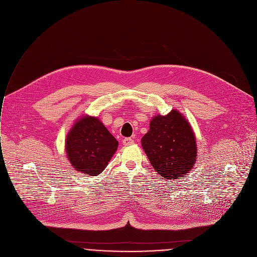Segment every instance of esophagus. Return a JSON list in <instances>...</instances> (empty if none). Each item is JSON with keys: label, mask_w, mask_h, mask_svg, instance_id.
I'll use <instances>...</instances> for the list:
<instances>
[{"label": "esophagus", "mask_w": 257, "mask_h": 257, "mask_svg": "<svg viewBox=\"0 0 257 257\" xmlns=\"http://www.w3.org/2000/svg\"><path fill=\"white\" fill-rule=\"evenodd\" d=\"M122 144L123 146H130V145H133L134 144V140L131 139V138H125L122 140Z\"/></svg>", "instance_id": "obj_1"}]
</instances>
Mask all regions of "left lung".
<instances>
[{
	"label": "left lung",
	"mask_w": 257,
	"mask_h": 257,
	"mask_svg": "<svg viewBox=\"0 0 257 257\" xmlns=\"http://www.w3.org/2000/svg\"><path fill=\"white\" fill-rule=\"evenodd\" d=\"M142 147L154 167L166 179H177L188 173L196 161V142L186 118L173 109L167 115H156Z\"/></svg>",
	"instance_id": "left-lung-1"
}]
</instances>
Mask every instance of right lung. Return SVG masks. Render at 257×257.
<instances>
[{"mask_svg": "<svg viewBox=\"0 0 257 257\" xmlns=\"http://www.w3.org/2000/svg\"><path fill=\"white\" fill-rule=\"evenodd\" d=\"M118 142L97 117L78 119L66 139V152L71 165L79 172L96 176L103 171Z\"/></svg>", "mask_w": 257, "mask_h": 257, "instance_id": "right-lung-1", "label": "right lung"}]
</instances>
